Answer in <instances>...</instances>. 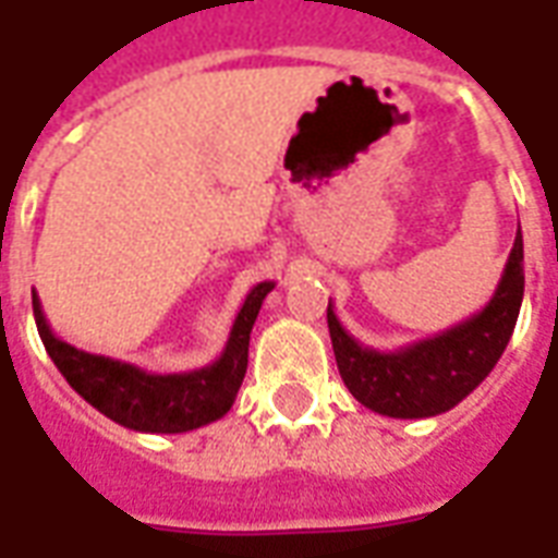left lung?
I'll return each instance as SVG.
<instances>
[{
	"label": "left lung",
	"instance_id": "1",
	"mask_svg": "<svg viewBox=\"0 0 558 558\" xmlns=\"http://www.w3.org/2000/svg\"><path fill=\"white\" fill-rule=\"evenodd\" d=\"M523 234L517 231L508 264L493 298L472 318L397 351H375L357 342L327 303V327L336 366L351 397L387 417L421 421L450 412L499 363L511 342L523 303Z\"/></svg>",
	"mask_w": 558,
	"mask_h": 558
}]
</instances>
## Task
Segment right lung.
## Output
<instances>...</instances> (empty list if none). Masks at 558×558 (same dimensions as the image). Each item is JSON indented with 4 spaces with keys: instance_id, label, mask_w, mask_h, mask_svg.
Wrapping results in <instances>:
<instances>
[{
    "instance_id": "1",
    "label": "right lung",
    "mask_w": 558,
    "mask_h": 558,
    "mask_svg": "<svg viewBox=\"0 0 558 558\" xmlns=\"http://www.w3.org/2000/svg\"><path fill=\"white\" fill-rule=\"evenodd\" d=\"M276 282H258L236 312L222 354L201 369L189 373H146L141 366L113 361L105 354H89L59 339L33 291V312L38 336L50 361L65 375L77 393L113 424L134 433H189L207 426L231 412L236 390L243 385L248 366V333L258 318L260 303Z\"/></svg>"
}]
</instances>
